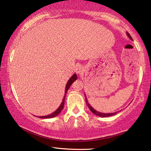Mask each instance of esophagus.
<instances>
[{
  "label": "esophagus",
  "instance_id": "esophagus-1",
  "mask_svg": "<svg viewBox=\"0 0 151 151\" xmlns=\"http://www.w3.org/2000/svg\"><path fill=\"white\" fill-rule=\"evenodd\" d=\"M83 69H84V68H83V67L82 66L78 65L77 67H76V73H77L80 74V73H81L83 71Z\"/></svg>",
  "mask_w": 151,
  "mask_h": 151
}]
</instances>
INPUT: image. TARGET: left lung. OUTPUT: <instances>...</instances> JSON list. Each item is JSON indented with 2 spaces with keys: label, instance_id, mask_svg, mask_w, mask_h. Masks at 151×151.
<instances>
[{
  "label": "left lung",
  "instance_id": "left-lung-1",
  "mask_svg": "<svg viewBox=\"0 0 151 151\" xmlns=\"http://www.w3.org/2000/svg\"><path fill=\"white\" fill-rule=\"evenodd\" d=\"M126 34H127L128 37L130 38V40H132V38L131 35H130V34H129L128 32H126ZM85 100H86V104H87V106H88V108H89V109L93 112V114H95V115H97V116H100V117H108V116H113V115H115V114H116L117 113V112H115V113H111V114H104V113H101V112H99V111H96V110H95V109H93V107H92L91 106V105H90L89 104H88V101H87V97H86V96H85Z\"/></svg>",
  "mask_w": 151,
  "mask_h": 151
}]
</instances>
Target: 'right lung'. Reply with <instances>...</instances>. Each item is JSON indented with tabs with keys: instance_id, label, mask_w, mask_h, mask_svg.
<instances>
[{
	"instance_id": "add662e5",
	"label": "right lung",
	"mask_w": 151,
	"mask_h": 151,
	"mask_svg": "<svg viewBox=\"0 0 151 151\" xmlns=\"http://www.w3.org/2000/svg\"><path fill=\"white\" fill-rule=\"evenodd\" d=\"M76 78H77V76H76V74H74V75L70 78V79L68 80V82H67L66 85V88H65V95L64 96L63 101H62L60 106H59L58 108L57 109L56 111L54 112V113H52V114H50V115H47V116H39V118H54V117H56V116H58V115L60 113L62 109H63V107H64V99H65V96L66 95V93H67V91H68V88H70V85H72V83H73L75 81H76Z\"/></svg>"
}]
</instances>
